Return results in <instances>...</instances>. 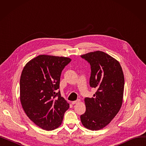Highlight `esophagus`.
<instances>
[{"label": "esophagus", "instance_id": "esophagus-1", "mask_svg": "<svg viewBox=\"0 0 146 146\" xmlns=\"http://www.w3.org/2000/svg\"><path fill=\"white\" fill-rule=\"evenodd\" d=\"M80 99H78V100H76V101H73L72 102V104H73V105H74V104H78V103H79V102H80Z\"/></svg>", "mask_w": 146, "mask_h": 146}]
</instances>
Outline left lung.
Listing matches in <instances>:
<instances>
[{
	"label": "left lung",
	"instance_id": "8db88e82",
	"mask_svg": "<svg viewBox=\"0 0 146 146\" xmlns=\"http://www.w3.org/2000/svg\"><path fill=\"white\" fill-rule=\"evenodd\" d=\"M80 57L90 64L89 85L97 89L94 98L85 99L86 112L80 119L84 127L96 131L108 125L121 108L124 74L118 61L104 52H90Z\"/></svg>",
	"mask_w": 146,
	"mask_h": 146
}]
</instances>
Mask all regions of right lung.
Listing matches in <instances>:
<instances>
[{
    "label": "right lung",
    "mask_w": 146,
    "mask_h": 146,
    "mask_svg": "<svg viewBox=\"0 0 146 146\" xmlns=\"http://www.w3.org/2000/svg\"><path fill=\"white\" fill-rule=\"evenodd\" d=\"M64 57L40 55L30 60L20 79V100L29 118L45 130L58 128L69 104L61 96V72L71 61Z\"/></svg>",
    "instance_id": "right-lung-1"
}]
</instances>
